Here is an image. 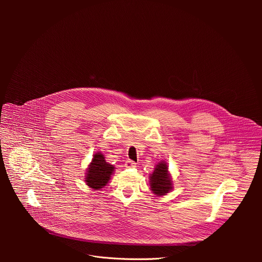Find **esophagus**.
<instances>
[{
	"label": "esophagus",
	"instance_id": "34e87169",
	"mask_svg": "<svg viewBox=\"0 0 262 262\" xmlns=\"http://www.w3.org/2000/svg\"><path fill=\"white\" fill-rule=\"evenodd\" d=\"M124 167H125V168H134V167H136V163L133 162V161H130V160H127V161L125 162V164H124Z\"/></svg>",
	"mask_w": 262,
	"mask_h": 262
}]
</instances>
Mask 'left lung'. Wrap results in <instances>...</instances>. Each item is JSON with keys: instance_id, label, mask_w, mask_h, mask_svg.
<instances>
[{"instance_id": "8db88e82", "label": "left lung", "mask_w": 262, "mask_h": 262, "mask_svg": "<svg viewBox=\"0 0 262 262\" xmlns=\"http://www.w3.org/2000/svg\"><path fill=\"white\" fill-rule=\"evenodd\" d=\"M149 185L154 194L159 197L169 194L173 190V181L169 172L168 164L165 161L158 163L154 172L149 176Z\"/></svg>"}]
</instances>
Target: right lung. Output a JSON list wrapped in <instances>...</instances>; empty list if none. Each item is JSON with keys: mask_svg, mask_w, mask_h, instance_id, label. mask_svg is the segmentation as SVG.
Here are the masks:
<instances>
[{"mask_svg": "<svg viewBox=\"0 0 262 262\" xmlns=\"http://www.w3.org/2000/svg\"><path fill=\"white\" fill-rule=\"evenodd\" d=\"M114 171L115 166L108 164L101 152H96L85 173V182L89 188L95 191L100 190L108 183Z\"/></svg>", "mask_w": 262, "mask_h": 262, "instance_id": "obj_1", "label": "right lung"}]
</instances>
